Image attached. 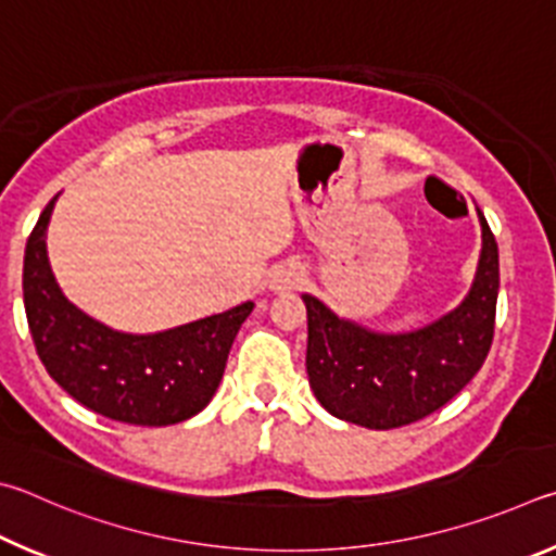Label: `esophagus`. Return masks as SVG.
<instances>
[{
	"label": "esophagus",
	"mask_w": 556,
	"mask_h": 556,
	"mask_svg": "<svg viewBox=\"0 0 556 556\" xmlns=\"http://www.w3.org/2000/svg\"><path fill=\"white\" fill-rule=\"evenodd\" d=\"M300 278H303V270L293 266V263H286V266H280L276 273H273L270 288L273 290H290L300 283Z\"/></svg>",
	"instance_id": "34e87169"
}]
</instances>
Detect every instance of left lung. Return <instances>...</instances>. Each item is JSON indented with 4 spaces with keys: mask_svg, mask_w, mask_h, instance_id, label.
I'll return each mask as SVG.
<instances>
[{
    "mask_svg": "<svg viewBox=\"0 0 556 556\" xmlns=\"http://www.w3.org/2000/svg\"><path fill=\"white\" fill-rule=\"evenodd\" d=\"M476 212L483 243L469 295L417 332H371L303 295L307 376L327 413L368 430H393L440 410L479 374L493 342L501 278L498 243Z\"/></svg>",
    "mask_w": 556,
    "mask_h": 556,
    "instance_id": "left-lung-1",
    "label": "left lung"
}]
</instances>
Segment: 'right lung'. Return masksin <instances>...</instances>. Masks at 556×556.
<instances>
[{"mask_svg": "<svg viewBox=\"0 0 556 556\" xmlns=\"http://www.w3.org/2000/svg\"><path fill=\"white\" fill-rule=\"evenodd\" d=\"M55 200L38 217L24 256L26 319L46 371L77 403L116 422L165 427L204 410L253 303L159 334L114 332L55 283L46 253Z\"/></svg>", "mask_w": 556, "mask_h": 556, "instance_id": "right-lung-1", "label": "right lung"}]
</instances>
